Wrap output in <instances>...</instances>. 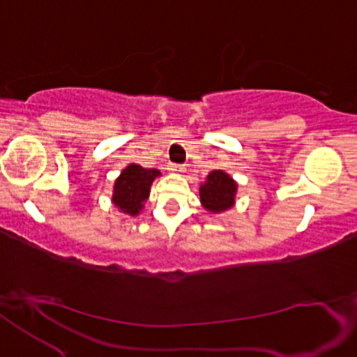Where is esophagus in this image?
<instances>
[{
	"instance_id": "esophagus-1",
	"label": "esophagus",
	"mask_w": 357,
	"mask_h": 357,
	"mask_svg": "<svg viewBox=\"0 0 357 357\" xmlns=\"http://www.w3.org/2000/svg\"><path fill=\"white\" fill-rule=\"evenodd\" d=\"M183 166H180V164H171V166H169V171H172V172H183Z\"/></svg>"
}]
</instances>
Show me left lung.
Returning a JSON list of instances; mask_svg holds the SVG:
<instances>
[{"label":"left lung","instance_id":"obj_1","mask_svg":"<svg viewBox=\"0 0 357 357\" xmlns=\"http://www.w3.org/2000/svg\"><path fill=\"white\" fill-rule=\"evenodd\" d=\"M236 182L223 171H213L207 175V182L201 185L199 196L202 206L209 212H223L234 204Z\"/></svg>","mask_w":357,"mask_h":357}]
</instances>
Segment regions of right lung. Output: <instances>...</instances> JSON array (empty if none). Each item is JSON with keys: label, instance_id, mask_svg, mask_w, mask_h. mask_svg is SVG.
Segmentation results:
<instances>
[{"label": "right lung", "instance_id": "1", "mask_svg": "<svg viewBox=\"0 0 357 357\" xmlns=\"http://www.w3.org/2000/svg\"><path fill=\"white\" fill-rule=\"evenodd\" d=\"M158 175H160L158 169H144L137 164H130L114 183V206L124 213L137 215L144 207V202L148 199L150 186Z\"/></svg>", "mask_w": 357, "mask_h": 357}]
</instances>
